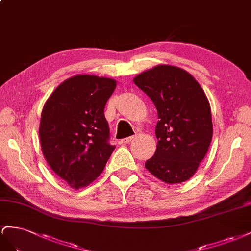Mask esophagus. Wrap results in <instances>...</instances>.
<instances>
[{
	"label": "esophagus",
	"instance_id": "esophagus-1",
	"mask_svg": "<svg viewBox=\"0 0 251 251\" xmlns=\"http://www.w3.org/2000/svg\"><path fill=\"white\" fill-rule=\"evenodd\" d=\"M133 138H134V137L132 135V137H128V138H125V139H122V140L120 141V144H128V143H130V142L132 141Z\"/></svg>",
	"mask_w": 251,
	"mask_h": 251
}]
</instances>
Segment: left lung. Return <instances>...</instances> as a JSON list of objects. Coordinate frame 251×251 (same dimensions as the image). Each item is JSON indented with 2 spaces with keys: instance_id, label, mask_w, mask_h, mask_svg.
I'll use <instances>...</instances> for the list:
<instances>
[{
  "instance_id": "1",
  "label": "left lung",
  "mask_w": 251,
  "mask_h": 251,
  "mask_svg": "<svg viewBox=\"0 0 251 251\" xmlns=\"http://www.w3.org/2000/svg\"><path fill=\"white\" fill-rule=\"evenodd\" d=\"M133 83L151 99L159 117L156 150L146 169L166 184L189 180L212 139L211 108L201 85L186 70L166 64L143 71Z\"/></svg>"
}]
</instances>
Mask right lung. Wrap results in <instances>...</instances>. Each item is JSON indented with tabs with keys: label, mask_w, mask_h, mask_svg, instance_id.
Here are the masks:
<instances>
[{
	"label": "right lung",
	"mask_w": 251,
	"mask_h": 251,
	"mask_svg": "<svg viewBox=\"0 0 251 251\" xmlns=\"http://www.w3.org/2000/svg\"><path fill=\"white\" fill-rule=\"evenodd\" d=\"M116 87L117 81L110 77L76 75L61 83L43 107V155L71 188L94 182L113 151L104 108Z\"/></svg>",
	"instance_id": "add662e5"
}]
</instances>
